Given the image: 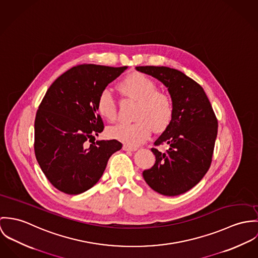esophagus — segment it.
Masks as SVG:
<instances>
[{
    "label": "esophagus",
    "instance_id": "34e87169",
    "mask_svg": "<svg viewBox=\"0 0 258 258\" xmlns=\"http://www.w3.org/2000/svg\"><path fill=\"white\" fill-rule=\"evenodd\" d=\"M122 149L125 151H136L138 148L137 147H133V146H128V145H123Z\"/></svg>",
    "mask_w": 258,
    "mask_h": 258
}]
</instances>
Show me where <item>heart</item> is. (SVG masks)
Instances as JSON below:
<instances>
[{
	"label": "heart",
	"instance_id": "b5f03b06",
	"mask_svg": "<svg viewBox=\"0 0 258 258\" xmlns=\"http://www.w3.org/2000/svg\"><path fill=\"white\" fill-rule=\"evenodd\" d=\"M120 92L138 101L135 118L132 123L120 122L108 130V136L128 146H138L144 143L153 128L157 133L164 132L172 122L174 104L170 96L158 92L153 80L142 73H133L126 76L118 85ZM97 109L99 114L109 121L116 117L115 101L109 89L101 92Z\"/></svg>",
	"mask_w": 258,
	"mask_h": 258
}]
</instances>
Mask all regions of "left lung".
<instances>
[{"mask_svg": "<svg viewBox=\"0 0 258 258\" xmlns=\"http://www.w3.org/2000/svg\"><path fill=\"white\" fill-rule=\"evenodd\" d=\"M167 88L174 116L154 144L165 143L160 152L151 148L155 163L143 172L147 185L164 196H178L197 185L209 170L218 135V120L204 89L183 72L165 66H139Z\"/></svg>", "mask_w": 258, "mask_h": 258, "instance_id": "obj_1", "label": "left lung"}]
</instances>
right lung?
<instances>
[{"label": "right lung", "mask_w": 258, "mask_h": 258, "mask_svg": "<svg viewBox=\"0 0 258 258\" xmlns=\"http://www.w3.org/2000/svg\"><path fill=\"white\" fill-rule=\"evenodd\" d=\"M127 69L95 64L75 66L51 84L34 121V152L46 178L59 191L78 195L102 177L109 158L122 144L86 143L102 133L97 102L103 90Z\"/></svg>", "instance_id": "add662e5"}]
</instances>
